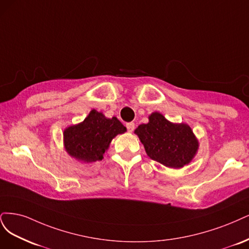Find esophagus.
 Returning <instances> with one entry per match:
<instances>
[{"mask_svg": "<svg viewBox=\"0 0 249 249\" xmlns=\"http://www.w3.org/2000/svg\"><path fill=\"white\" fill-rule=\"evenodd\" d=\"M134 127H135V125H134V123H132V122H130V123H127V124H126L127 130L129 131V132H132V131L134 130Z\"/></svg>", "mask_w": 249, "mask_h": 249, "instance_id": "obj_1", "label": "esophagus"}]
</instances>
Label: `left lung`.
Masks as SVG:
<instances>
[{"instance_id":"1","label":"left lung","mask_w":249,"mask_h":249,"mask_svg":"<svg viewBox=\"0 0 249 249\" xmlns=\"http://www.w3.org/2000/svg\"><path fill=\"white\" fill-rule=\"evenodd\" d=\"M134 133L147 155L167 167L181 168L188 164L198 149V142L189 125L172 123L157 111L149 116V123L141 124Z\"/></svg>"}]
</instances>
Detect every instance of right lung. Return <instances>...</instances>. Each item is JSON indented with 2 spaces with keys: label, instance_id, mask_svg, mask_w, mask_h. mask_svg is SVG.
<instances>
[{
  "label": "right lung",
  "instance_id": "add662e5",
  "mask_svg": "<svg viewBox=\"0 0 249 249\" xmlns=\"http://www.w3.org/2000/svg\"><path fill=\"white\" fill-rule=\"evenodd\" d=\"M126 131V127L116 117L107 118L92 109L82 123L64 130V147L78 161L95 162L102 160L104 153L116 135Z\"/></svg>",
  "mask_w": 249,
  "mask_h": 249
}]
</instances>
